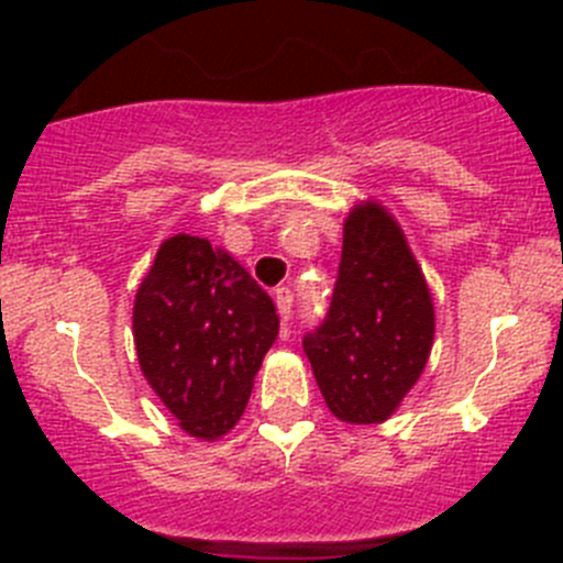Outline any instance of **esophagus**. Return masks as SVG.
Returning <instances> with one entry per match:
<instances>
[{
    "instance_id": "obj_1",
    "label": "esophagus",
    "mask_w": 563,
    "mask_h": 563,
    "mask_svg": "<svg viewBox=\"0 0 563 563\" xmlns=\"http://www.w3.org/2000/svg\"><path fill=\"white\" fill-rule=\"evenodd\" d=\"M275 305H277V313L283 318V338H288V321H291V313H294V294L291 288H277L275 291Z\"/></svg>"
}]
</instances>
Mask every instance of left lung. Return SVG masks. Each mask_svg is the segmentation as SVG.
<instances>
[{"label": "left lung", "mask_w": 563, "mask_h": 563, "mask_svg": "<svg viewBox=\"0 0 563 563\" xmlns=\"http://www.w3.org/2000/svg\"><path fill=\"white\" fill-rule=\"evenodd\" d=\"M433 302L400 225L378 203L349 214L327 316L305 334L329 411L378 424L400 406L428 365Z\"/></svg>", "instance_id": "8db88e82"}]
</instances>
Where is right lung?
I'll return each mask as SVG.
<instances>
[{"label":"right lung","mask_w":563,"mask_h":563,"mask_svg":"<svg viewBox=\"0 0 563 563\" xmlns=\"http://www.w3.org/2000/svg\"><path fill=\"white\" fill-rule=\"evenodd\" d=\"M277 329L269 294L225 250L198 236L163 242L135 294L141 371L196 439H218L240 422Z\"/></svg>","instance_id":"obj_1"}]
</instances>
